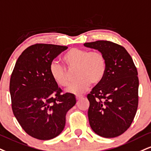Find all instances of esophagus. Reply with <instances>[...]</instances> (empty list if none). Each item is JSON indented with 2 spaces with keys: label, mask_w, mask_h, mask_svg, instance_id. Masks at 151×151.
Here are the masks:
<instances>
[{
  "label": "esophagus",
  "mask_w": 151,
  "mask_h": 151,
  "mask_svg": "<svg viewBox=\"0 0 151 151\" xmlns=\"http://www.w3.org/2000/svg\"><path fill=\"white\" fill-rule=\"evenodd\" d=\"M83 96H76V99H77V101H79L81 99H82Z\"/></svg>",
  "instance_id": "esophagus-1"
}]
</instances>
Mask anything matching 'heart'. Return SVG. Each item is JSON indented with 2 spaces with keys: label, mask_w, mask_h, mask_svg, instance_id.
Listing matches in <instances>:
<instances>
[{
  "label": "heart",
  "mask_w": 151,
  "mask_h": 151,
  "mask_svg": "<svg viewBox=\"0 0 151 151\" xmlns=\"http://www.w3.org/2000/svg\"><path fill=\"white\" fill-rule=\"evenodd\" d=\"M63 60L69 70H75L74 77L77 79L68 88L70 93H82L89 88L91 83L98 84L105 77L107 63L102 52L73 48L65 53ZM50 72L59 86H68L71 74L65 66L54 62L50 65Z\"/></svg>",
  "instance_id": "obj_1"
}]
</instances>
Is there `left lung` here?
<instances>
[{
	"label": "left lung",
	"mask_w": 151,
	"mask_h": 151,
	"mask_svg": "<svg viewBox=\"0 0 151 151\" xmlns=\"http://www.w3.org/2000/svg\"><path fill=\"white\" fill-rule=\"evenodd\" d=\"M83 46L102 52L107 63L104 78L87 95L90 126L101 137H118L129 128L137 111V69L129 52L120 45L96 41Z\"/></svg>",
	"instance_id": "obj_1"
}]
</instances>
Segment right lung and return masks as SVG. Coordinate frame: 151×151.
Listing matches in <instances>:
<instances>
[{
  "mask_svg": "<svg viewBox=\"0 0 151 151\" xmlns=\"http://www.w3.org/2000/svg\"><path fill=\"white\" fill-rule=\"evenodd\" d=\"M68 47L36 43L18 58L10 81L12 109L27 134L35 139L57 137L65 126L67 112L75 96L64 93L50 72L52 62Z\"/></svg>",
  "mask_w": 151,
  "mask_h": 151,
  "instance_id": "add662e5",
  "label": "right lung"
}]
</instances>
